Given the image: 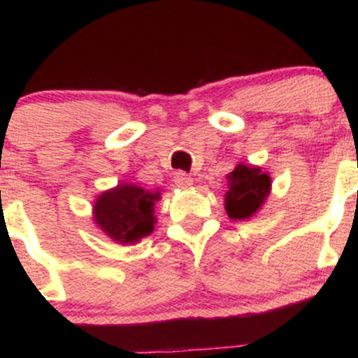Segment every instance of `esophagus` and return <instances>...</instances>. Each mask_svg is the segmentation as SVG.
<instances>
[{
	"mask_svg": "<svg viewBox=\"0 0 358 358\" xmlns=\"http://www.w3.org/2000/svg\"><path fill=\"white\" fill-rule=\"evenodd\" d=\"M175 183L180 187V189H189V187L194 183V180H192V176L187 175V173L178 171V173H175Z\"/></svg>",
	"mask_w": 358,
	"mask_h": 358,
	"instance_id": "34e87169",
	"label": "esophagus"
}]
</instances>
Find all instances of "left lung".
Segmentation results:
<instances>
[{"label":"left lung","mask_w":358,"mask_h":358,"mask_svg":"<svg viewBox=\"0 0 358 358\" xmlns=\"http://www.w3.org/2000/svg\"><path fill=\"white\" fill-rule=\"evenodd\" d=\"M229 190L225 192V211L232 220H249L263 208L272 190V178L262 166L237 164L227 175Z\"/></svg>","instance_id":"obj_1"}]
</instances>
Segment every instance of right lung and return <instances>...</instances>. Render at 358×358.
I'll use <instances>...</instances> for the list:
<instances>
[{"label": "right lung", "mask_w": 358, "mask_h": 358, "mask_svg": "<svg viewBox=\"0 0 358 358\" xmlns=\"http://www.w3.org/2000/svg\"><path fill=\"white\" fill-rule=\"evenodd\" d=\"M159 199V190H145L135 183H119L96 196L93 223L114 243L131 246L154 232V208Z\"/></svg>", "instance_id": "obj_1"}]
</instances>
